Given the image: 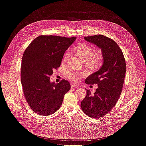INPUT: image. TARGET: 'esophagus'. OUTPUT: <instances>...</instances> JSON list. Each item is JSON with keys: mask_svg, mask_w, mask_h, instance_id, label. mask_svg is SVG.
Instances as JSON below:
<instances>
[{"mask_svg": "<svg viewBox=\"0 0 146 146\" xmlns=\"http://www.w3.org/2000/svg\"><path fill=\"white\" fill-rule=\"evenodd\" d=\"M70 86H71V88H79V86H78V85H76V84H71V85H70Z\"/></svg>", "mask_w": 146, "mask_h": 146, "instance_id": "obj_1", "label": "esophagus"}]
</instances>
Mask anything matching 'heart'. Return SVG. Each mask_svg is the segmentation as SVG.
I'll list each match as a JSON object with an SVG mask.
<instances>
[{
	"instance_id": "b5f03b06",
	"label": "heart",
	"mask_w": 146,
	"mask_h": 146,
	"mask_svg": "<svg viewBox=\"0 0 146 146\" xmlns=\"http://www.w3.org/2000/svg\"><path fill=\"white\" fill-rule=\"evenodd\" d=\"M76 51L79 58L83 61H86L88 65L91 67L96 68L98 67L101 64L103 61V56L100 52H93L92 48L86 44H82L76 47ZM69 52L68 51L66 53L63 61H64L69 56ZM68 77L74 82L78 81L80 78V75L78 73L74 71V70H69L67 73Z\"/></svg>"
}]
</instances>
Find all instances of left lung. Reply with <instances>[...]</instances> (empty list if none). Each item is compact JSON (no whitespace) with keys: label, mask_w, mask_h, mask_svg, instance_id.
<instances>
[{"label":"left lung","mask_w":146,"mask_h":146,"mask_svg":"<svg viewBox=\"0 0 146 146\" xmlns=\"http://www.w3.org/2000/svg\"><path fill=\"white\" fill-rule=\"evenodd\" d=\"M85 40L98 47L103 56V63L98 71L85 80L86 84H98L94 94L86 90V96L81 102L83 111L88 116L99 118L105 116L120 98L126 72L122 52L113 39L102 35L86 36Z\"/></svg>","instance_id":"8db88e82"}]
</instances>
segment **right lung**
<instances>
[{
    "label": "right lung",
    "mask_w": 146,
    "mask_h": 146,
    "mask_svg": "<svg viewBox=\"0 0 146 146\" xmlns=\"http://www.w3.org/2000/svg\"><path fill=\"white\" fill-rule=\"evenodd\" d=\"M76 39L41 35L35 38L24 53L21 83L29 105L39 115L49 116L55 113L70 89L67 80L55 83L50 81V76L53 70L60 67L65 51Z\"/></svg>",
    "instance_id": "add662e5"
}]
</instances>
